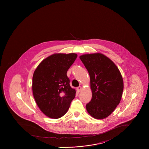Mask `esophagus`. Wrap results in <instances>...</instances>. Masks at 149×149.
Here are the masks:
<instances>
[{"label":"esophagus","mask_w":149,"mask_h":149,"mask_svg":"<svg viewBox=\"0 0 149 149\" xmlns=\"http://www.w3.org/2000/svg\"><path fill=\"white\" fill-rule=\"evenodd\" d=\"M81 89H82V88H81V86H79V87H77V89H77V92H80V91H81Z\"/></svg>","instance_id":"1"}]
</instances>
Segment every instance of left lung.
<instances>
[{
	"label": "left lung",
	"mask_w": 149,
	"mask_h": 149,
	"mask_svg": "<svg viewBox=\"0 0 149 149\" xmlns=\"http://www.w3.org/2000/svg\"><path fill=\"white\" fill-rule=\"evenodd\" d=\"M80 58L89 73L92 92L86 109L93 118L104 119L120 102L124 87L122 74L113 62L102 53L83 54Z\"/></svg>",
	"instance_id": "1"
}]
</instances>
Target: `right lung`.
<instances>
[{
	"instance_id": "1",
	"label": "right lung",
	"mask_w": 149,
	"mask_h": 149,
	"mask_svg": "<svg viewBox=\"0 0 149 149\" xmlns=\"http://www.w3.org/2000/svg\"><path fill=\"white\" fill-rule=\"evenodd\" d=\"M77 57L75 53L54 54L44 59L34 72L33 96L39 108L49 118L63 116L76 96L66 73Z\"/></svg>"
}]
</instances>
